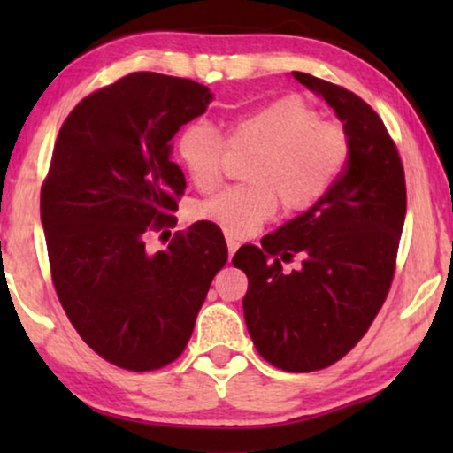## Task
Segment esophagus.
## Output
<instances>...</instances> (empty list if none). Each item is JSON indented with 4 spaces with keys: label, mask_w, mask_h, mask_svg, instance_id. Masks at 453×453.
Returning <instances> with one entry per match:
<instances>
[{
    "label": "esophagus",
    "mask_w": 453,
    "mask_h": 453,
    "mask_svg": "<svg viewBox=\"0 0 453 453\" xmlns=\"http://www.w3.org/2000/svg\"><path fill=\"white\" fill-rule=\"evenodd\" d=\"M226 245H228V256L233 257V253L239 250V241L234 237H226Z\"/></svg>",
    "instance_id": "obj_1"
}]
</instances>
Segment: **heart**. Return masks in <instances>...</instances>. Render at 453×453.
<instances>
[{"mask_svg": "<svg viewBox=\"0 0 453 453\" xmlns=\"http://www.w3.org/2000/svg\"><path fill=\"white\" fill-rule=\"evenodd\" d=\"M233 150H253L247 160L250 183L222 189L196 208L231 237H247L270 220L278 200L287 210L313 206L344 169L350 140L338 123L324 121L307 98L288 95L237 117L228 129ZM226 142L208 119H194L177 138V154L189 181L200 191L219 185Z\"/></svg>", "mask_w": 453, "mask_h": 453, "instance_id": "1", "label": "heart"}]
</instances>
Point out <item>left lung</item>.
<instances>
[{
    "instance_id": "left-lung-1",
    "label": "left lung",
    "mask_w": 453,
    "mask_h": 453,
    "mask_svg": "<svg viewBox=\"0 0 453 453\" xmlns=\"http://www.w3.org/2000/svg\"><path fill=\"white\" fill-rule=\"evenodd\" d=\"M336 111L350 140L344 171L307 212L243 245L233 265L247 274L245 324L274 367L309 373L330 367L367 334L392 287L406 216L398 148L380 115L342 86L293 72ZM301 255V271L280 261Z\"/></svg>"
}]
</instances>
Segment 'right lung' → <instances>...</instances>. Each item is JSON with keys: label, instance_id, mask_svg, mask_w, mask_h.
I'll return each mask as SVG.
<instances>
[{"label": "right lung", "instance_id": "right-lung-1", "mask_svg": "<svg viewBox=\"0 0 453 453\" xmlns=\"http://www.w3.org/2000/svg\"><path fill=\"white\" fill-rule=\"evenodd\" d=\"M212 98L194 80L134 72L82 98L58 134L41 189L51 278L80 338L121 369L175 361L226 264L208 220L146 251L148 234L177 225L185 177L173 135Z\"/></svg>", "mask_w": 453, "mask_h": 453}]
</instances>
